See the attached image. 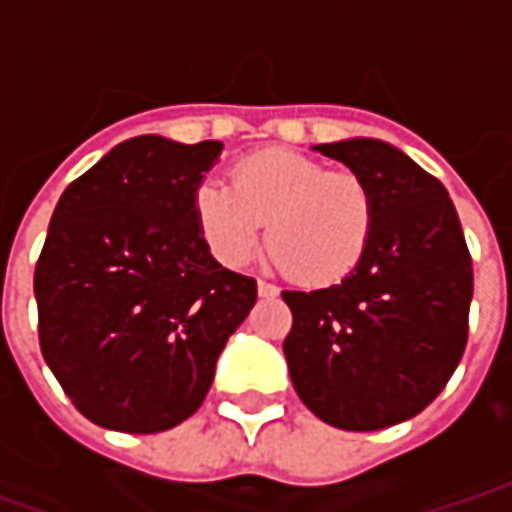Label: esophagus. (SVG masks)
<instances>
[{"label":"esophagus","mask_w":512,"mask_h":512,"mask_svg":"<svg viewBox=\"0 0 512 512\" xmlns=\"http://www.w3.org/2000/svg\"><path fill=\"white\" fill-rule=\"evenodd\" d=\"M257 293H260L263 299H274V296H279V288L277 285H271V282H266V279H257Z\"/></svg>","instance_id":"obj_1"}]
</instances>
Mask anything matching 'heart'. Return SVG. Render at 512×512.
I'll list each match as a JSON object with an SVG mask.
<instances>
[{
	"label": "heart",
	"instance_id": "heart-1",
	"mask_svg": "<svg viewBox=\"0 0 512 512\" xmlns=\"http://www.w3.org/2000/svg\"><path fill=\"white\" fill-rule=\"evenodd\" d=\"M200 235L224 266H244L263 238L271 260L307 285H332L365 257L376 197L362 175L293 150H260L235 161L230 186L202 180L194 191Z\"/></svg>",
	"mask_w": 512,
	"mask_h": 512
}]
</instances>
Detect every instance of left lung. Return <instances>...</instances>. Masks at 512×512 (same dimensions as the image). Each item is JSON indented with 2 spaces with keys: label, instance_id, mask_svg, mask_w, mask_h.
<instances>
[{
  "label": "left lung",
  "instance_id": "1",
  "mask_svg": "<svg viewBox=\"0 0 512 512\" xmlns=\"http://www.w3.org/2000/svg\"><path fill=\"white\" fill-rule=\"evenodd\" d=\"M362 175L376 227L362 263L337 285L285 290L293 329L282 343L304 406L340 430L417 417L461 362L472 257L439 180L381 139L315 145Z\"/></svg>",
  "mask_w": 512,
  "mask_h": 512
}]
</instances>
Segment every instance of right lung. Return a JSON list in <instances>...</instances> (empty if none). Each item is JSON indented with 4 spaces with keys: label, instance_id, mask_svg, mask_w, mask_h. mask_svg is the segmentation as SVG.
<instances>
[{
    "label": "right lung",
    "instance_id": "1",
    "mask_svg": "<svg viewBox=\"0 0 512 512\" xmlns=\"http://www.w3.org/2000/svg\"><path fill=\"white\" fill-rule=\"evenodd\" d=\"M222 142L142 134L62 191L35 268L40 351L84 417L161 433L208 395L257 282L213 260L194 191Z\"/></svg>",
    "mask_w": 512,
    "mask_h": 512
}]
</instances>
